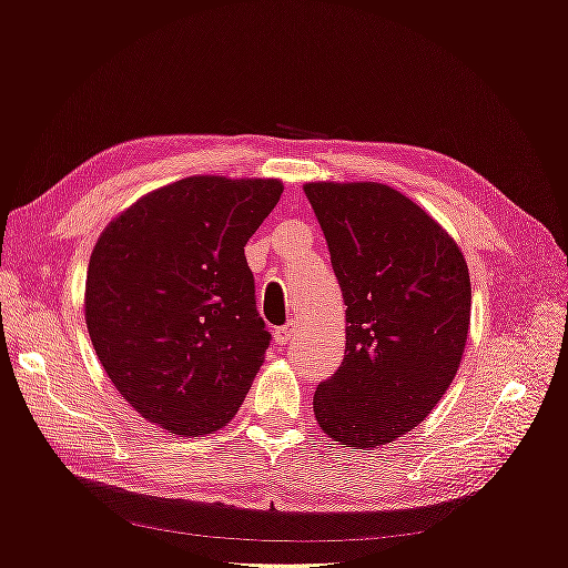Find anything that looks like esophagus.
Here are the masks:
<instances>
[{
	"label": "esophagus",
	"instance_id": "obj_1",
	"mask_svg": "<svg viewBox=\"0 0 568 568\" xmlns=\"http://www.w3.org/2000/svg\"><path fill=\"white\" fill-rule=\"evenodd\" d=\"M296 332H298V324H296V320H291L284 326H280V329H274V341H277L280 346H286L288 341L296 338Z\"/></svg>",
	"mask_w": 568,
	"mask_h": 568
}]
</instances>
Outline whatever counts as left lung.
Wrapping results in <instances>:
<instances>
[{"mask_svg":"<svg viewBox=\"0 0 568 568\" xmlns=\"http://www.w3.org/2000/svg\"><path fill=\"white\" fill-rule=\"evenodd\" d=\"M346 303V355L315 390L322 432L376 448L428 417L453 384L471 317L455 239L379 182H307Z\"/></svg>","mask_w":568,"mask_h":568,"instance_id":"1","label":"left lung"}]
</instances>
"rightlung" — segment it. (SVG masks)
<instances>
[{
    "mask_svg": "<svg viewBox=\"0 0 568 568\" xmlns=\"http://www.w3.org/2000/svg\"><path fill=\"white\" fill-rule=\"evenodd\" d=\"M280 180L194 175L142 196L97 239L84 322L118 393L178 436L242 407L270 346L244 246Z\"/></svg>",
    "mask_w": 568,
    "mask_h": 568,
    "instance_id": "1",
    "label": "right lung"
}]
</instances>
